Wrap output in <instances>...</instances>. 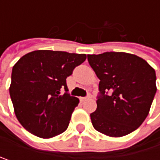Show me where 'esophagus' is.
I'll return each instance as SVG.
<instances>
[{
	"mask_svg": "<svg viewBox=\"0 0 160 160\" xmlns=\"http://www.w3.org/2000/svg\"><path fill=\"white\" fill-rule=\"evenodd\" d=\"M92 93H89V94H88L86 97H81V98H80V100H81V101H85V100H87V99H90V98H92Z\"/></svg>",
	"mask_w": 160,
	"mask_h": 160,
	"instance_id": "1",
	"label": "esophagus"
}]
</instances>
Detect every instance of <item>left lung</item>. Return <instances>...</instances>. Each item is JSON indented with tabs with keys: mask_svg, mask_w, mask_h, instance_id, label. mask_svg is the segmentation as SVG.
I'll use <instances>...</instances> for the list:
<instances>
[{
	"mask_svg": "<svg viewBox=\"0 0 160 160\" xmlns=\"http://www.w3.org/2000/svg\"><path fill=\"white\" fill-rule=\"evenodd\" d=\"M99 78L97 109L91 113L93 128L109 137H124L147 117L157 92L156 71L145 60L126 52L89 54Z\"/></svg>",
	"mask_w": 160,
	"mask_h": 160,
	"instance_id": "1",
	"label": "left lung"
}]
</instances>
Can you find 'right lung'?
<instances>
[{
	"mask_svg": "<svg viewBox=\"0 0 160 160\" xmlns=\"http://www.w3.org/2000/svg\"><path fill=\"white\" fill-rule=\"evenodd\" d=\"M86 58V54L35 50L15 64L9 93L16 117L27 131L49 138L68 129L79 99L68 92L66 79Z\"/></svg>",
	"mask_w": 160,
	"mask_h": 160,
	"instance_id": "obj_1",
	"label": "right lung"
}]
</instances>
